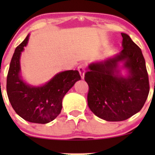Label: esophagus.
<instances>
[{"instance_id":"esophagus-1","label":"esophagus","mask_w":155,"mask_h":155,"mask_svg":"<svg viewBox=\"0 0 155 155\" xmlns=\"http://www.w3.org/2000/svg\"><path fill=\"white\" fill-rule=\"evenodd\" d=\"M78 70L79 72V74H80L81 78L84 79L85 77V66L84 64H80L78 67Z\"/></svg>"}]
</instances>
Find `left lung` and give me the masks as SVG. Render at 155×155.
<instances>
[{"instance_id":"left-lung-1","label":"left lung","mask_w":155,"mask_h":155,"mask_svg":"<svg viewBox=\"0 0 155 155\" xmlns=\"http://www.w3.org/2000/svg\"><path fill=\"white\" fill-rule=\"evenodd\" d=\"M123 49L112 58L88 65L85 80L89 87L87 105L91 112L107 121H121L140 112L148 93L149 82L140 48L121 33ZM128 70L120 74L118 64Z\"/></svg>"}]
</instances>
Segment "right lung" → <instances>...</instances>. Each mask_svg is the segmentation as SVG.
<instances>
[{
	"instance_id": "obj_1",
	"label": "right lung",
	"mask_w": 155,
	"mask_h": 155,
	"mask_svg": "<svg viewBox=\"0 0 155 155\" xmlns=\"http://www.w3.org/2000/svg\"><path fill=\"white\" fill-rule=\"evenodd\" d=\"M29 36L17 46L12 55L7 79V96L15 112L23 119L47 124L61 113L64 97L81 76L78 70H66L57 73L41 86L26 83L21 75L20 57Z\"/></svg>"
}]
</instances>
